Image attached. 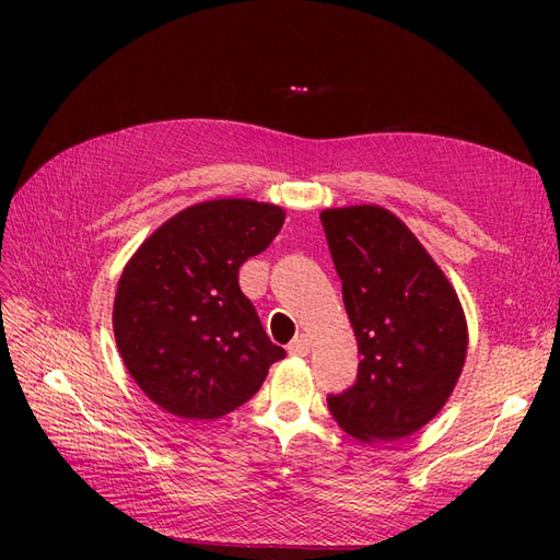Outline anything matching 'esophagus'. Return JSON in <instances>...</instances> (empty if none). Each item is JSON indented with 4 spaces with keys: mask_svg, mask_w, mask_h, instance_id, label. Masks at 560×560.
Masks as SVG:
<instances>
[{
    "mask_svg": "<svg viewBox=\"0 0 560 560\" xmlns=\"http://www.w3.org/2000/svg\"><path fill=\"white\" fill-rule=\"evenodd\" d=\"M287 352H290V354H296V358H303V354H308L311 352V341H308V338L306 336H296L294 338V341L290 343V346H287Z\"/></svg>",
    "mask_w": 560,
    "mask_h": 560,
    "instance_id": "1",
    "label": "esophagus"
}]
</instances>
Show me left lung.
Returning a JSON list of instances; mask_svg holds the SVG:
<instances>
[{
	"label": "left lung",
	"instance_id": "1",
	"mask_svg": "<svg viewBox=\"0 0 560 560\" xmlns=\"http://www.w3.org/2000/svg\"><path fill=\"white\" fill-rule=\"evenodd\" d=\"M358 338V378L327 404L362 442H397L442 411L467 354L457 294L416 235L378 206L319 214Z\"/></svg>",
	"mask_w": 560,
	"mask_h": 560
}]
</instances>
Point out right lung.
Returning <instances> with one entry per match:
<instances>
[{
	"label": "right lung",
	"instance_id": "right-lung-1",
	"mask_svg": "<svg viewBox=\"0 0 560 560\" xmlns=\"http://www.w3.org/2000/svg\"><path fill=\"white\" fill-rule=\"evenodd\" d=\"M284 222L268 202L224 198L191 206L142 243L114 299L118 352L144 395L167 413L214 420L257 395L270 343L241 266L264 252Z\"/></svg>",
	"mask_w": 560,
	"mask_h": 560
}]
</instances>
